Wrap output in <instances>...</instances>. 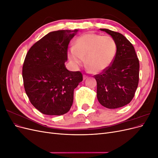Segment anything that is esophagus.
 I'll list each match as a JSON object with an SVG mask.
<instances>
[{"label": "esophagus", "instance_id": "1", "mask_svg": "<svg viewBox=\"0 0 158 158\" xmlns=\"http://www.w3.org/2000/svg\"><path fill=\"white\" fill-rule=\"evenodd\" d=\"M87 77H88V76H87L86 74H83V79H84V80L86 79Z\"/></svg>", "mask_w": 158, "mask_h": 158}]
</instances>
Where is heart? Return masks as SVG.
<instances>
[{
  "instance_id": "obj_1",
  "label": "heart",
  "mask_w": 158,
  "mask_h": 158,
  "mask_svg": "<svg viewBox=\"0 0 158 158\" xmlns=\"http://www.w3.org/2000/svg\"><path fill=\"white\" fill-rule=\"evenodd\" d=\"M116 52V42L111 36L87 33L76 39L69 57L76 66L82 65L85 59L91 70L99 73L111 64Z\"/></svg>"
}]
</instances>
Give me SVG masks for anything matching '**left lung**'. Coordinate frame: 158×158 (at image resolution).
<instances>
[{"mask_svg": "<svg viewBox=\"0 0 158 158\" xmlns=\"http://www.w3.org/2000/svg\"><path fill=\"white\" fill-rule=\"evenodd\" d=\"M115 41V56L107 69L94 75L97 82V98L105 107L117 109L133 99L139 81V60L135 47L121 33L100 29Z\"/></svg>", "mask_w": 158, "mask_h": 158, "instance_id": "left-lung-1", "label": "left lung"}]
</instances>
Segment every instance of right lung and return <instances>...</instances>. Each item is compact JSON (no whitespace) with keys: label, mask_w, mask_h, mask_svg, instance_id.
<instances>
[{"label":"right lung","mask_w":158,"mask_h":158,"mask_svg":"<svg viewBox=\"0 0 158 158\" xmlns=\"http://www.w3.org/2000/svg\"><path fill=\"white\" fill-rule=\"evenodd\" d=\"M77 32H50L27 52L22 67L23 86L31 103L43 114L67 113L73 103L74 90L83 80L81 72L69 71L64 65L70 41Z\"/></svg>","instance_id":"right-lung-1"}]
</instances>
